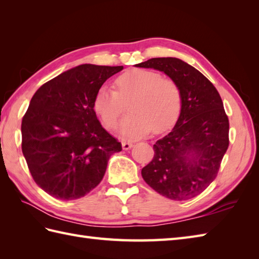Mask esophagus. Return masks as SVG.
Here are the masks:
<instances>
[{"instance_id":"obj_1","label":"esophagus","mask_w":259,"mask_h":259,"mask_svg":"<svg viewBox=\"0 0 259 259\" xmlns=\"http://www.w3.org/2000/svg\"><path fill=\"white\" fill-rule=\"evenodd\" d=\"M133 147V142L131 141H126V140H122V148L123 150H128L130 148Z\"/></svg>"}]
</instances>
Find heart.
I'll list each match as a JSON object with an SVG mask.
<instances>
[{
    "instance_id": "heart-1",
    "label": "heart",
    "mask_w": 259,
    "mask_h": 259,
    "mask_svg": "<svg viewBox=\"0 0 259 259\" xmlns=\"http://www.w3.org/2000/svg\"><path fill=\"white\" fill-rule=\"evenodd\" d=\"M117 91L101 87L95 109L108 128H113L129 103L130 114L120 124L121 134L136 138L152 129L161 134L171 128L181 110V91L177 82L152 70H133L117 79Z\"/></svg>"
}]
</instances>
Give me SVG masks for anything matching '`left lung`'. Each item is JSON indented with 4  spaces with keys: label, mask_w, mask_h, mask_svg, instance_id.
I'll return each mask as SVG.
<instances>
[{
    "label": "left lung",
    "mask_w": 259,
    "mask_h": 259,
    "mask_svg": "<svg viewBox=\"0 0 259 259\" xmlns=\"http://www.w3.org/2000/svg\"><path fill=\"white\" fill-rule=\"evenodd\" d=\"M177 82L183 102L177 123L153 145L155 156L141 175L151 188L172 200H188L210 185L229 146V120L216 88L177 58H153L136 64Z\"/></svg>",
    "instance_id": "left-lung-1"
}]
</instances>
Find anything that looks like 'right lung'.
Here are the masks:
<instances>
[{"mask_svg":"<svg viewBox=\"0 0 259 259\" xmlns=\"http://www.w3.org/2000/svg\"><path fill=\"white\" fill-rule=\"evenodd\" d=\"M123 69L81 64L46 82L22 119V152L35 184L60 200L79 199L101 183L121 142L101 125L97 92Z\"/></svg>","mask_w":259,"mask_h":259,"instance_id":"1","label":"right lung"}]
</instances>
